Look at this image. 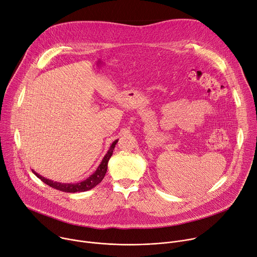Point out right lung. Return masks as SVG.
<instances>
[{"label": "right lung", "mask_w": 257, "mask_h": 257, "mask_svg": "<svg viewBox=\"0 0 257 257\" xmlns=\"http://www.w3.org/2000/svg\"><path fill=\"white\" fill-rule=\"evenodd\" d=\"M116 143H118V139L111 144V146L109 147V150L103 157L101 163L97 167V169L94 171V173L91 174L87 179H85L83 181H80L77 183H61V182L50 180L48 178H45L34 170H32V171L38 178H40L46 184H48L49 186H51V188L56 189L61 192H64V193H77V192H86V191L92 190L93 188H95L98 183H100L101 180L103 179V177L106 173V170H107V163L112 155V152H113V149H114Z\"/></svg>", "instance_id": "add662e5"}]
</instances>
